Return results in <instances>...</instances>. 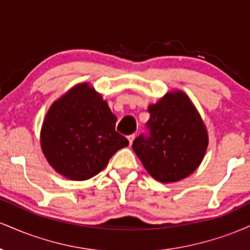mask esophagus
Listing matches in <instances>:
<instances>
[{
    "label": "esophagus",
    "instance_id": "34e87169",
    "mask_svg": "<svg viewBox=\"0 0 250 250\" xmlns=\"http://www.w3.org/2000/svg\"><path fill=\"white\" fill-rule=\"evenodd\" d=\"M134 140H135V134H131V135H129L128 136V141H129V145H133V142H134Z\"/></svg>",
    "mask_w": 250,
    "mask_h": 250
}]
</instances>
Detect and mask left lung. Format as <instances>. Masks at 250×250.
I'll return each instance as SVG.
<instances>
[{
    "label": "left lung",
    "instance_id": "obj_1",
    "mask_svg": "<svg viewBox=\"0 0 250 250\" xmlns=\"http://www.w3.org/2000/svg\"><path fill=\"white\" fill-rule=\"evenodd\" d=\"M148 111L150 136L135 139L134 151L155 180L171 183L186 179L199 168L208 147L200 113L182 90L169 91L149 104Z\"/></svg>",
    "mask_w": 250,
    "mask_h": 250
}]
</instances>
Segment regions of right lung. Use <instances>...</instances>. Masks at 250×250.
I'll list each match as a JSON object with an SVG mask.
<instances>
[{"label": "right lung", "instance_id": "right-lung-1", "mask_svg": "<svg viewBox=\"0 0 250 250\" xmlns=\"http://www.w3.org/2000/svg\"><path fill=\"white\" fill-rule=\"evenodd\" d=\"M116 116L89 83H79L50 105L42 123V153L60 175L84 181L107 167L129 141L115 130Z\"/></svg>", "mask_w": 250, "mask_h": 250}]
</instances>
